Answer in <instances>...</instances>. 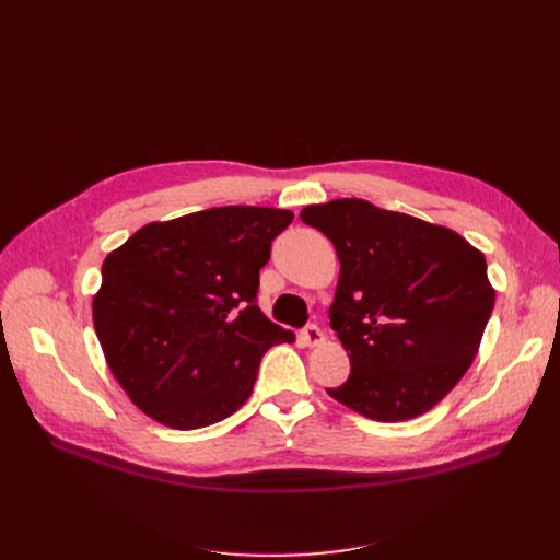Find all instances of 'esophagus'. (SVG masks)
Instances as JSON below:
<instances>
[{
    "label": "esophagus",
    "mask_w": 560,
    "mask_h": 560,
    "mask_svg": "<svg viewBox=\"0 0 560 560\" xmlns=\"http://www.w3.org/2000/svg\"><path fill=\"white\" fill-rule=\"evenodd\" d=\"M302 338H304V342H306L308 347H315V345H319L322 340H325V334H322V329H319L317 325H308V327L302 331Z\"/></svg>",
    "instance_id": "34e87169"
}]
</instances>
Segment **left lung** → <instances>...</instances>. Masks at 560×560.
Here are the masks:
<instances>
[{"mask_svg":"<svg viewBox=\"0 0 560 560\" xmlns=\"http://www.w3.org/2000/svg\"><path fill=\"white\" fill-rule=\"evenodd\" d=\"M302 220L340 260L329 319L351 374L327 393L376 422L427 413L479 351L494 306L483 254L447 226L365 199L313 203Z\"/></svg>","mask_w":560,"mask_h":560,"instance_id":"8db88e82","label":"left lung"}]
</instances>
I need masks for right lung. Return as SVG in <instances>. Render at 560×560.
Listing matches in <instances>:
<instances>
[{"instance_id":"obj_1","label":"right lung","mask_w":560,"mask_h":560,"mask_svg":"<svg viewBox=\"0 0 560 560\" xmlns=\"http://www.w3.org/2000/svg\"><path fill=\"white\" fill-rule=\"evenodd\" d=\"M292 218L220 206L144 224L106 256L95 331L144 416L179 431L215 424L249 399L265 351L295 342L256 306L258 272Z\"/></svg>"}]
</instances>
